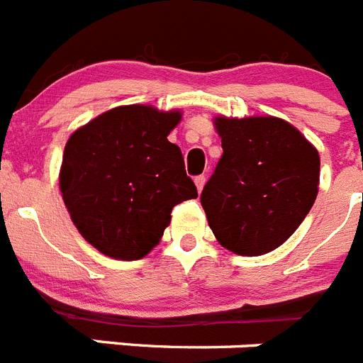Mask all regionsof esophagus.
<instances>
[{"mask_svg": "<svg viewBox=\"0 0 363 363\" xmlns=\"http://www.w3.org/2000/svg\"><path fill=\"white\" fill-rule=\"evenodd\" d=\"M194 184H196L198 192H201V189H203V185H205V176L203 174L196 176V178H194Z\"/></svg>", "mask_w": 363, "mask_h": 363, "instance_id": "obj_1", "label": "esophagus"}]
</instances>
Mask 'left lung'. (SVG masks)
<instances>
[{"mask_svg": "<svg viewBox=\"0 0 363 363\" xmlns=\"http://www.w3.org/2000/svg\"><path fill=\"white\" fill-rule=\"evenodd\" d=\"M221 154L201 192L209 227L240 256L274 251L306 220L318 194L320 156L280 118H216Z\"/></svg>", "mask_w": 363, "mask_h": 363, "instance_id": "8db88e82", "label": "left lung"}]
</instances>
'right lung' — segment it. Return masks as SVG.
<instances>
[{
    "label": "right lung",
    "instance_id": "obj_1",
    "mask_svg": "<svg viewBox=\"0 0 363 363\" xmlns=\"http://www.w3.org/2000/svg\"><path fill=\"white\" fill-rule=\"evenodd\" d=\"M178 111L125 105L72 133L60 189L74 225L105 256L140 259L160 243L172 207L198 198L178 145Z\"/></svg>",
    "mask_w": 363,
    "mask_h": 363
}]
</instances>
